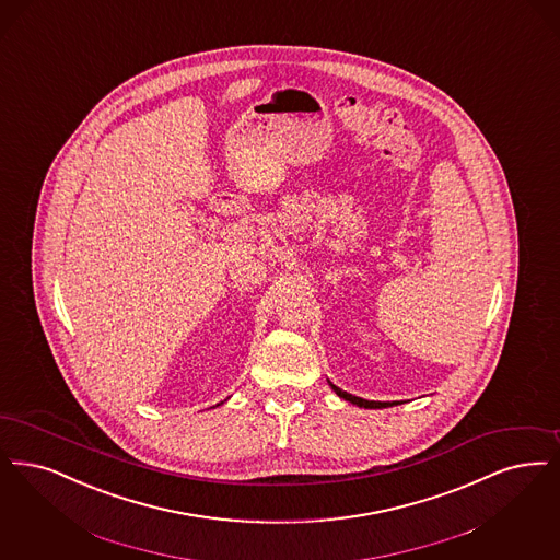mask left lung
Here are the masks:
<instances>
[{
	"instance_id": "8db88e82",
	"label": "left lung",
	"mask_w": 560,
	"mask_h": 560,
	"mask_svg": "<svg viewBox=\"0 0 560 560\" xmlns=\"http://www.w3.org/2000/svg\"><path fill=\"white\" fill-rule=\"evenodd\" d=\"M329 385L334 387V392H336L339 398H343V400H348V402L357 404L360 408H387V406H392V404L398 402H371V400H362L359 396H352V394H348V392H343V389H339L337 385H334L331 381H329Z\"/></svg>"
}]
</instances>
